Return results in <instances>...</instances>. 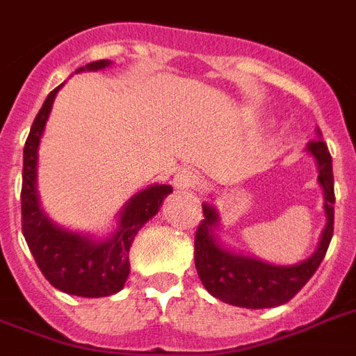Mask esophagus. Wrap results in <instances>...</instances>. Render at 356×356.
<instances>
[{"label":"esophagus","instance_id":"obj_1","mask_svg":"<svg viewBox=\"0 0 356 356\" xmlns=\"http://www.w3.org/2000/svg\"><path fill=\"white\" fill-rule=\"evenodd\" d=\"M198 183H200V175L194 170H188V168L179 170L175 179H173V185H175V188H179V191H188V188H194Z\"/></svg>","mask_w":356,"mask_h":356}]
</instances>
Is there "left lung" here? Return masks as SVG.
<instances>
[{
  "mask_svg": "<svg viewBox=\"0 0 356 356\" xmlns=\"http://www.w3.org/2000/svg\"><path fill=\"white\" fill-rule=\"evenodd\" d=\"M307 152L315 156L318 164V183L325 191L326 228L321 236L317 251L296 266H273L262 260L249 259L222 249L213 234L217 226V211L204 204V218L194 236V264L202 285L207 292L226 304L262 309L286 304L294 298L300 289L312 279L325 259L334 234V175L332 156L328 147L321 139L307 143Z\"/></svg>",
  "mask_w": 356,
  "mask_h": 356,
  "instance_id": "obj_1",
  "label": "left lung"
}]
</instances>
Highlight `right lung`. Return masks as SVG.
<instances>
[{"label":"right lung","mask_w":356,"mask_h":356,"mask_svg":"<svg viewBox=\"0 0 356 356\" xmlns=\"http://www.w3.org/2000/svg\"><path fill=\"white\" fill-rule=\"evenodd\" d=\"M111 62L99 60L81 67V71L104 70ZM62 84L47 96L43 107L31 124L30 136L24 145L22 168V234L30 247L35 264L44 279L58 291L83 298H99L118 292L130 273L131 241L139 228L160 209L171 192L168 185H152L138 192L128 202L118 220V230L105 241H94L73 232L52 225L41 209L38 200V147L47 118Z\"/></svg>","instance_id":"add662e5"}]
</instances>
